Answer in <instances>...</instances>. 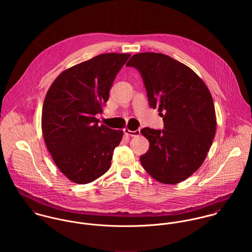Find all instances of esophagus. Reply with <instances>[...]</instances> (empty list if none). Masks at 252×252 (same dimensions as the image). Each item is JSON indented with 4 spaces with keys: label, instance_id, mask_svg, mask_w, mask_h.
<instances>
[{
    "label": "esophagus",
    "instance_id": "1",
    "mask_svg": "<svg viewBox=\"0 0 252 252\" xmlns=\"http://www.w3.org/2000/svg\"><path fill=\"white\" fill-rule=\"evenodd\" d=\"M123 132H124L125 135L131 136V137H136V136H139V135L141 134V131H140L139 129H138V130H135V131H131V130H129L128 128H125V129L123 130Z\"/></svg>",
    "mask_w": 252,
    "mask_h": 252
}]
</instances>
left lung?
I'll list each match as a JSON object with an SVG mask.
<instances>
[{
  "mask_svg": "<svg viewBox=\"0 0 252 252\" xmlns=\"http://www.w3.org/2000/svg\"><path fill=\"white\" fill-rule=\"evenodd\" d=\"M126 66L141 73L149 106L158 108L164 121L163 130H141L149 142L142 166L162 183L186 180L203 164L216 135L208 87L190 68L162 53L135 54Z\"/></svg>",
  "mask_w": 252,
  "mask_h": 252,
  "instance_id": "8db88e82",
  "label": "left lung"
}]
</instances>
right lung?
<instances>
[{
  "label": "right lung",
  "mask_w": 252,
  "mask_h": 252,
  "mask_svg": "<svg viewBox=\"0 0 252 252\" xmlns=\"http://www.w3.org/2000/svg\"><path fill=\"white\" fill-rule=\"evenodd\" d=\"M130 54L106 53L62 72L47 91L41 129L58 169L78 184L103 176L123 132L98 125L116 74Z\"/></svg>",
  "instance_id": "add662e5"
}]
</instances>
